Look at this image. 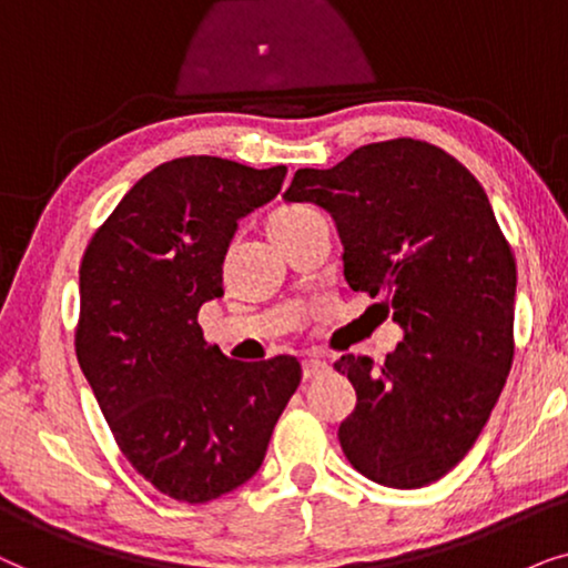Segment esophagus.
<instances>
[{"label":"esophagus","instance_id":"1","mask_svg":"<svg viewBox=\"0 0 568 568\" xmlns=\"http://www.w3.org/2000/svg\"><path fill=\"white\" fill-rule=\"evenodd\" d=\"M301 368H304V379H316V376H324L329 372V366L320 358H306L304 363H301Z\"/></svg>","mask_w":568,"mask_h":568}]
</instances>
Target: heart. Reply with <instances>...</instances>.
<instances>
[{
    "instance_id": "b5f03b06",
    "label": "heart",
    "mask_w": 568,
    "mask_h": 568,
    "mask_svg": "<svg viewBox=\"0 0 568 568\" xmlns=\"http://www.w3.org/2000/svg\"><path fill=\"white\" fill-rule=\"evenodd\" d=\"M312 213H314V210L301 207V205L280 207V210H275V213L270 215V221H267V233H270V236H275V233L285 231V229H291V225H296L298 221H304V217H306V215H312Z\"/></svg>"
}]
</instances>
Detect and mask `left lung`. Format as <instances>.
I'll use <instances>...</instances> for the list:
<instances>
[{
	"label": "left lung",
	"instance_id": "left-lung-1",
	"mask_svg": "<svg viewBox=\"0 0 568 568\" xmlns=\"http://www.w3.org/2000/svg\"><path fill=\"white\" fill-rule=\"evenodd\" d=\"M288 202L327 210L353 291L384 296L403 343L379 368L335 363L355 387L339 423L345 457L368 480L423 488L478 442L514 361L517 264L478 179L428 142L353 150L332 169H298Z\"/></svg>",
	"mask_w": 568,
	"mask_h": 568
}]
</instances>
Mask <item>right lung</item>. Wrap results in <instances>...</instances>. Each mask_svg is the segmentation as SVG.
Here are the masks:
<instances>
[{
	"label": "right lung",
	"instance_id": "obj_1",
	"mask_svg": "<svg viewBox=\"0 0 568 568\" xmlns=\"http://www.w3.org/2000/svg\"><path fill=\"white\" fill-rule=\"evenodd\" d=\"M285 171L176 158L124 194L82 254L80 368L121 455L176 501H213L252 478L298 389L293 355L231 361L196 324L223 296L239 221L267 205Z\"/></svg>",
	"mask_w": 568,
	"mask_h": 568
}]
</instances>
